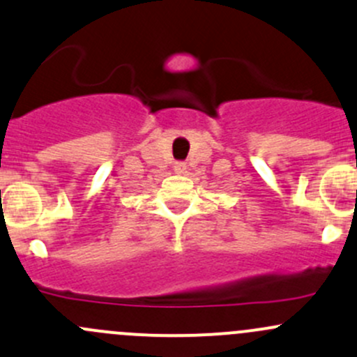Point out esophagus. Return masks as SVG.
<instances>
[{"mask_svg": "<svg viewBox=\"0 0 357 357\" xmlns=\"http://www.w3.org/2000/svg\"><path fill=\"white\" fill-rule=\"evenodd\" d=\"M174 171L178 172V174H181V172L186 171V164L185 162H176L174 164Z\"/></svg>", "mask_w": 357, "mask_h": 357, "instance_id": "34e87169", "label": "esophagus"}]
</instances>
